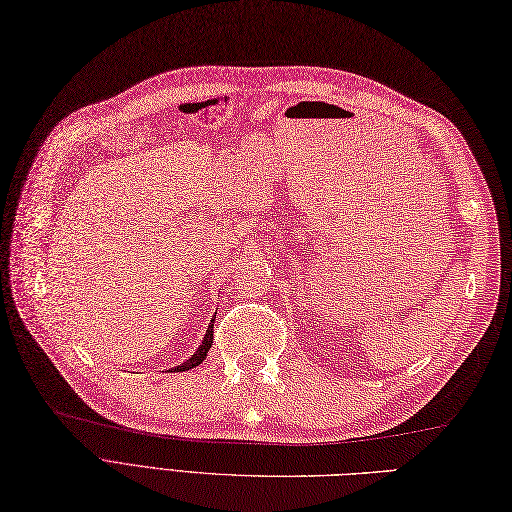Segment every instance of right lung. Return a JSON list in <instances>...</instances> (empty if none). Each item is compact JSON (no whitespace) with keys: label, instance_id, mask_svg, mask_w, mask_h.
Masks as SVG:
<instances>
[{"label":"right lung","instance_id":"right-lung-1","mask_svg":"<svg viewBox=\"0 0 512 512\" xmlns=\"http://www.w3.org/2000/svg\"><path fill=\"white\" fill-rule=\"evenodd\" d=\"M213 326H215V319H213V323H210V328L206 330L204 341H202V345L197 347V352H195L189 360H186L184 365L176 367V371H189V369H193V367H197L199 363H202V360H204L206 354H208V350H210V345H213Z\"/></svg>","mask_w":512,"mask_h":512}]
</instances>
